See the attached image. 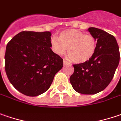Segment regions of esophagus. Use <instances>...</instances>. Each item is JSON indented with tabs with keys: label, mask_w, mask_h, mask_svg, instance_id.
I'll return each instance as SVG.
<instances>
[{
	"label": "esophagus",
	"mask_w": 121,
	"mask_h": 121,
	"mask_svg": "<svg viewBox=\"0 0 121 121\" xmlns=\"http://www.w3.org/2000/svg\"><path fill=\"white\" fill-rule=\"evenodd\" d=\"M63 64H64V65H69L68 62H67V61H66L65 60H63Z\"/></svg>",
	"instance_id": "34e87169"
}]
</instances>
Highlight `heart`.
<instances>
[{
  "instance_id": "obj_1",
  "label": "heart",
  "mask_w": 121,
  "mask_h": 121,
  "mask_svg": "<svg viewBox=\"0 0 121 121\" xmlns=\"http://www.w3.org/2000/svg\"><path fill=\"white\" fill-rule=\"evenodd\" d=\"M52 50L58 55L64 54L67 49L69 58L74 63L88 61L96 50L97 41L91 35H85L76 29H68L61 32L58 39L52 37L50 41Z\"/></svg>"
}]
</instances>
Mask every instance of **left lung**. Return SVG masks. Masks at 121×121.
<instances>
[{
	"label": "left lung",
	"instance_id": "8db88e82",
	"mask_svg": "<svg viewBox=\"0 0 121 121\" xmlns=\"http://www.w3.org/2000/svg\"><path fill=\"white\" fill-rule=\"evenodd\" d=\"M88 31L97 40L96 50L88 61L73 65L74 72L69 78L76 92L93 95L104 90L112 81L120 60V52L115 37L94 27Z\"/></svg>",
	"mask_w": 121,
	"mask_h": 121
}]
</instances>
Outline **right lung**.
<instances>
[{
  "label": "right lung",
  "mask_w": 121,
  "mask_h": 121,
  "mask_svg": "<svg viewBox=\"0 0 121 121\" xmlns=\"http://www.w3.org/2000/svg\"><path fill=\"white\" fill-rule=\"evenodd\" d=\"M51 33L22 31L7 43L5 71L21 93L38 96L48 90L63 60L52 50Z\"/></svg>",
  "instance_id": "1"
}]
</instances>
